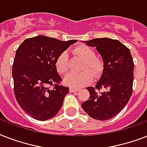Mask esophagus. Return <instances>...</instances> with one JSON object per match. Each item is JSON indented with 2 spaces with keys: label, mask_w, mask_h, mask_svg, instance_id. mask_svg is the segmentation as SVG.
Instances as JSON below:
<instances>
[{
  "label": "esophagus",
  "mask_w": 147,
  "mask_h": 147,
  "mask_svg": "<svg viewBox=\"0 0 147 147\" xmlns=\"http://www.w3.org/2000/svg\"><path fill=\"white\" fill-rule=\"evenodd\" d=\"M78 91H79L78 88H69V92H71V93H72V92H78Z\"/></svg>",
  "instance_id": "1"
}]
</instances>
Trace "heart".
<instances>
[{
    "label": "heart",
    "mask_w": 147,
    "mask_h": 147,
    "mask_svg": "<svg viewBox=\"0 0 147 147\" xmlns=\"http://www.w3.org/2000/svg\"><path fill=\"white\" fill-rule=\"evenodd\" d=\"M72 53L77 57L84 60L81 73H69L64 78V83L71 88H80L89 84L94 77H99L103 73L105 65L103 60L95 57V52L86 45H80L72 49ZM69 55L66 52H62L55 61V67L60 74H65L69 70ZM90 69V70H86ZM92 71V73H91Z\"/></svg>",
    "instance_id": "b5f03b06"
}]
</instances>
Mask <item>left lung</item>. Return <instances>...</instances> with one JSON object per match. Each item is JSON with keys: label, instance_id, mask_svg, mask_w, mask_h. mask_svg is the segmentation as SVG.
Here are the masks:
<instances>
[{"label": "left lung", "instance_id": "left-lung-1", "mask_svg": "<svg viewBox=\"0 0 147 147\" xmlns=\"http://www.w3.org/2000/svg\"><path fill=\"white\" fill-rule=\"evenodd\" d=\"M96 47L105 69L95 87H88L89 98L82 104L85 113L98 121L109 120L124 108L133 91L134 64L130 49L120 41L97 38L83 41ZM102 89L100 93L98 90Z\"/></svg>", "mask_w": 147, "mask_h": 147}]
</instances>
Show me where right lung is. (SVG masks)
<instances>
[{
	"mask_svg": "<svg viewBox=\"0 0 147 147\" xmlns=\"http://www.w3.org/2000/svg\"><path fill=\"white\" fill-rule=\"evenodd\" d=\"M77 41L37 36L24 40L16 51L12 68L15 97L33 118L47 121L61 109L69 88L59 85L62 78L55 61L60 53ZM50 85L54 88L51 89Z\"/></svg>",
	"mask_w": 147,
	"mask_h": 147,
	"instance_id": "1",
	"label": "right lung"
}]
</instances>
